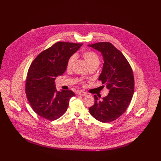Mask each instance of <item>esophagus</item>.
Here are the masks:
<instances>
[{"label": "esophagus", "mask_w": 161, "mask_h": 161, "mask_svg": "<svg viewBox=\"0 0 161 161\" xmlns=\"http://www.w3.org/2000/svg\"><path fill=\"white\" fill-rule=\"evenodd\" d=\"M78 95H81V96H86V95H87V93L83 92V91H79V92H78Z\"/></svg>", "instance_id": "34e87169"}]
</instances>
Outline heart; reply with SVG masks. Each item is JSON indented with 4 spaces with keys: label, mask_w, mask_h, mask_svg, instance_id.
<instances>
[{
    "label": "heart",
    "mask_w": 161,
    "mask_h": 161,
    "mask_svg": "<svg viewBox=\"0 0 161 161\" xmlns=\"http://www.w3.org/2000/svg\"><path fill=\"white\" fill-rule=\"evenodd\" d=\"M82 56L84 60L87 63L89 68L91 67H98L100 63V59L98 55L96 53L91 51H84L82 54ZM76 60V55H72L69 58L67 61L66 68L68 70H70L72 68L73 64ZM79 82L81 84L84 83V81L83 80H80Z\"/></svg>",
    "instance_id": "heart-1"
}]
</instances>
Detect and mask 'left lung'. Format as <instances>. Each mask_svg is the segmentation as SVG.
Returning <instances> with one entry per match:
<instances>
[{"label": "left lung", "instance_id": "obj_1", "mask_svg": "<svg viewBox=\"0 0 161 161\" xmlns=\"http://www.w3.org/2000/svg\"><path fill=\"white\" fill-rule=\"evenodd\" d=\"M88 46L103 55V68L98 80L110 90L102 100L94 95L95 103L89 112L100 122L110 123L123 115L130 104L135 88L133 70L122 53L111 43L98 42Z\"/></svg>", "mask_w": 161, "mask_h": 161}]
</instances>
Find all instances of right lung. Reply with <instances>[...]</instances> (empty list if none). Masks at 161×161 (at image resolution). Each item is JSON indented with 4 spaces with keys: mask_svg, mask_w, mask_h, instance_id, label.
<instances>
[{
    "mask_svg": "<svg viewBox=\"0 0 161 161\" xmlns=\"http://www.w3.org/2000/svg\"><path fill=\"white\" fill-rule=\"evenodd\" d=\"M82 45L58 42L32 62L28 70L25 92L32 108L40 117L54 121L66 112L69 100L75 95L70 90L57 91L54 81L65 72L69 57Z\"/></svg>",
    "mask_w": 161,
    "mask_h": 161,
    "instance_id": "1",
    "label": "right lung"
}]
</instances>
